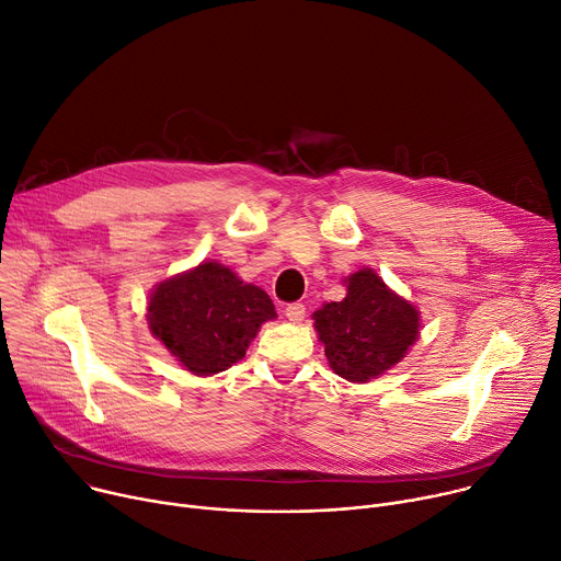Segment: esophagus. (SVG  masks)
I'll use <instances>...</instances> for the list:
<instances>
[{"label":"esophagus","instance_id":"obj_1","mask_svg":"<svg viewBox=\"0 0 561 561\" xmlns=\"http://www.w3.org/2000/svg\"><path fill=\"white\" fill-rule=\"evenodd\" d=\"M284 313H286V318H288L293 324H299V322L304 320V316H307V309H304V304L293 301V304H288Z\"/></svg>","mask_w":561,"mask_h":561}]
</instances>
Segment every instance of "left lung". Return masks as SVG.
Segmentation results:
<instances>
[{
    "instance_id": "1",
    "label": "left lung",
    "mask_w": 561,
    "mask_h": 561,
    "mask_svg": "<svg viewBox=\"0 0 561 561\" xmlns=\"http://www.w3.org/2000/svg\"><path fill=\"white\" fill-rule=\"evenodd\" d=\"M346 297L313 313L331 369L348 382H369L398 365L419 340L421 311L396 295L374 268L344 279Z\"/></svg>"
}]
</instances>
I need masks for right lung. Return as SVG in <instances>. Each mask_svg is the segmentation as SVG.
<instances>
[{"label":"right lung","instance_id":"right-lung-1","mask_svg":"<svg viewBox=\"0 0 561 561\" xmlns=\"http://www.w3.org/2000/svg\"><path fill=\"white\" fill-rule=\"evenodd\" d=\"M275 318L268 293L243 284L219 262H203L161 282L147 307L151 333L194 376H213L239 363L262 324Z\"/></svg>","mask_w":561,"mask_h":561}]
</instances>
